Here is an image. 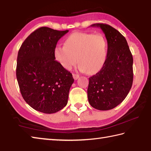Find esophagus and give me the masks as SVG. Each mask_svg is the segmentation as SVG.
Segmentation results:
<instances>
[{"instance_id": "34e87169", "label": "esophagus", "mask_w": 151, "mask_h": 151, "mask_svg": "<svg viewBox=\"0 0 151 151\" xmlns=\"http://www.w3.org/2000/svg\"><path fill=\"white\" fill-rule=\"evenodd\" d=\"M72 76H73V79H74L75 80H77L79 78V76L78 74H76V73H73Z\"/></svg>"}]
</instances>
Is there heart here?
<instances>
[{
    "label": "heart",
    "mask_w": 151,
    "mask_h": 151,
    "mask_svg": "<svg viewBox=\"0 0 151 151\" xmlns=\"http://www.w3.org/2000/svg\"><path fill=\"white\" fill-rule=\"evenodd\" d=\"M107 53V43L101 34L75 32L67 37L64 45H57L53 53L55 59L67 70L77 63L82 72L94 74L102 68Z\"/></svg>",
    "instance_id": "obj_1"
}]
</instances>
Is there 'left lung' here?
Wrapping results in <instances>:
<instances>
[{
    "instance_id": "obj_1",
    "label": "left lung",
    "mask_w": 151,
    "mask_h": 151,
    "mask_svg": "<svg viewBox=\"0 0 151 151\" xmlns=\"http://www.w3.org/2000/svg\"><path fill=\"white\" fill-rule=\"evenodd\" d=\"M107 42L105 64L96 75L89 78L88 102L98 110L106 111L119 105L127 97L133 83V57L127 40L107 24L95 23Z\"/></svg>"
}]
</instances>
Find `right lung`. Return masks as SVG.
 I'll list each match as a JSON object with an SVG mask.
<instances>
[{"label":"right lung","mask_w":151,"mask_h":151,"mask_svg":"<svg viewBox=\"0 0 151 151\" xmlns=\"http://www.w3.org/2000/svg\"><path fill=\"white\" fill-rule=\"evenodd\" d=\"M68 32L40 27L27 37L18 52L16 77L21 95L40 112L56 113L68 103L74 79L53 53L58 41Z\"/></svg>","instance_id":"right-lung-1"}]
</instances>
